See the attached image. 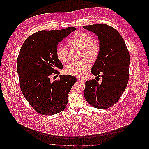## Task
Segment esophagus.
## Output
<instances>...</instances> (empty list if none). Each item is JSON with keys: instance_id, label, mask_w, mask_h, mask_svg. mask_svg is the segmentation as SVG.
<instances>
[{"instance_id": "esophagus-1", "label": "esophagus", "mask_w": 149, "mask_h": 149, "mask_svg": "<svg viewBox=\"0 0 149 149\" xmlns=\"http://www.w3.org/2000/svg\"><path fill=\"white\" fill-rule=\"evenodd\" d=\"M77 79H78V81H81V82H84V79H83V78H80V77H78V78H77Z\"/></svg>"}]
</instances>
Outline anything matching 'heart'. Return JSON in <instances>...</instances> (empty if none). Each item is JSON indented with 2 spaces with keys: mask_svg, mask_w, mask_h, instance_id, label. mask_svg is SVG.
<instances>
[{
  "mask_svg": "<svg viewBox=\"0 0 149 149\" xmlns=\"http://www.w3.org/2000/svg\"><path fill=\"white\" fill-rule=\"evenodd\" d=\"M70 42L71 44L83 49L81 56L93 61L97 59L100 53V48L97 45L94 43V40L91 35L86 33L79 32L74 34ZM56 56L58 60L66 63L69 60L67 47L65 45H58L56 48ZM90 67L89 62L87 59L79 61H74L68 65L65 68L66 74L76 76H83L88 71Z\"/></svg>",
  "mask_w": 149,
  "mask_h": 149,
  "instance_id": "b5f03b06",
  "label": "heart"
}]
</instances>
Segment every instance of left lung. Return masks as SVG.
Wrapping results in <instances>:
<instances>
[{"label": "left lung", "mask_w": 149, "mask_h": 149, "mask_svg": "<svg viewBox=\"0 0 149 149\" xmlns=\"http://www.w3.org/2000/svg\"><path fill=\"white\" fill-rule=\"evenodd\" d=\"M98 36L100 53L91 70L97 78L85 83L84 96L90 105L107 109L118 101L127 87L130 56L123 38L115 29L104 24L83 26Z\"/></svg>", "instance_id": "left-lung-1"}]
</instances>
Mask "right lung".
Returning a JSON list of instances; mask_svg holds the SVG:
<instances>
[{"mask_svg":"<svg viewBox=\"0 0 149 149\" xmlns=\"http://www.w3.org/2000/svg\"><path fill=\"white\" fill-rule=\"evenodd\" d=\"M75 30L39 31L26 38L20 48L17 61L20 89L39 114H58L67 105L68 95L77 79L73 76L60 75V80L51 81L49 76L60 74L56 70L63 68L56 56L58 43Z\"/></svg>","mask_w":149,"mask_h":149,"instance_id":"add662e5","label":"right lung"}]
</instances>
